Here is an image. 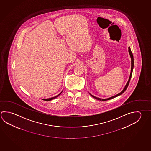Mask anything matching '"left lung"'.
Segmentation results:
<instances>
[{
  "mask_svg": "<svg viewBox=\"0 0 151 151\" xmlns=\"http://www.w3.org/2000/svg\"><path fill=\"white\" fill-rule=\"evenodd\" d=\"M128 52H129L130 56V58H131V65H131V72H130V74L129 79H128V82H127V84H126V85H125V86H124V88L123 90H122V92L118 93V94H116V95H114L113 96H111L110 98H107V99H101V98H97V97L94 96V95H92V94H91L90 93H89L90 95H91V96H92L93 98H95V99L98 100H110V99H114V98H116V96H118L119 95H121V94H122L124 92V91L126 90L127 87H128V85H129V83L130 81V79H131V77H132V70H133V68H134V57H133V55H132V51H131V49H130V47L128 48Z\"/></svg>",
  "mask_w": 151,
  "mask_h": 151,
  "instance_id": "8db88e82",
  "label": "left lung"
}]
</instances>
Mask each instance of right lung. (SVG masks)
Returning a JSON list of instances; mask_svg holds the SVG:
<instances>
[{"instance_id": "right-lung-1", "label": "right lung", "mask_w": 151, "mask_h": 151, "mask_svg": "<svg viewBox=\"0 0 151 151\" xmlns=\"http://www.w3.org/2000/svg\"><path fill=\"white\" fill-rule=\"evenodd\" d=\"M62 92H63V91H61V92L60 93V94H59L58 95H57V96H54V97H52V98H48V99H42V100H43L45 101H51L52 100H53V99H55V98H57V97H58V96L59 95H60L61 94V93H62Z\"/></svg>"}]
</instances>
